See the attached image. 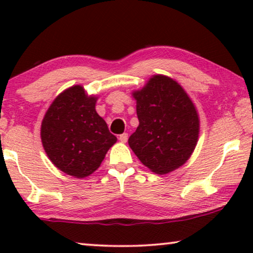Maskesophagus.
<instances>
[{"instance_id": "1", "label": "esophagus", "mask_w": 253, "mask_h": 253, "mask_svg": "<svg viewBox=\"0 0 253 253\" xmlns=\"http://www.w3.org/2000/svg\"><path fill=\"white\" fill-rule=\"evenodd\" d=\"M127 138H129V136H127V133H122L120 136V141H122V143H126Z\"/></svg>"}]
</instances>
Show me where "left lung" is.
<instances>
[{
    "mask_svg": "<svg viewBox=\"0 0 253 253\" xmlns=\"http://www.w3.org/2000/svg\"><path fill=\"white\" fill-rule=\"evenodd\" d=\"M139 120L129 146L151 171L165 175L185 164L195 151L200 121L195 103L175 79L154 75L132 92Z\"/></svg>",
    "mask_w": 253,
    "mask_h": 253,
    "instance_id": "obj_1",
    "label": "left lung"
}]
</instances>
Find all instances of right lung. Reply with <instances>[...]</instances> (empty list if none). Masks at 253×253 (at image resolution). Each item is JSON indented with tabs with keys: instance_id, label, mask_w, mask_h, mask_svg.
<instances>
[{
	"instance_id": "right-lung-1",
	"label": "right lung",
	"mask_w": 253,
	"mask_h": 253,
	"mask_svg": "<svg viewBox=\"0 0 253 253\" xmlns=\"http://www.w3.org/2000/svg\"><path fill=\"white\" fill-rule=\"evenodd\" d=\"M96 95L82 85L60 93L44 114L40 137L55 167L76 178H84L100 167L117 138L95 110Z\"/></svg>"
}]
</instances>
